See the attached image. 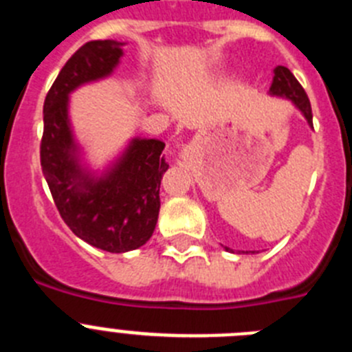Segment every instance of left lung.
Returning a JSON list of instances; mask_svg holds the SVG:
<instances>
[{
  "label": "left lung",
  "mask_w": 352,
  "mask_h": 352,
  "mask_svg": "<svg viewBox=\"0 0 352 352\" xmlns=\"http://www.w3.org/2000/svg\"><path fill=\"white\" fill-rule=\"evenodd\" d=\"M270 93L276 96H285V98L294 102V105L307 118L309 125H312V107H310L309 96H307L303 86L298 82V79L292 76V72L289 68L276 67L273 70V82L270 86Z\"/></svg>",
  "instance_id": "left-lung-1"
}]
</instances>
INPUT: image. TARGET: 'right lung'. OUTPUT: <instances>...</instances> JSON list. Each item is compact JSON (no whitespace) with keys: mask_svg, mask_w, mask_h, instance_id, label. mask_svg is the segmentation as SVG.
<instances>
[{"mask_svg":"<svg viewBox=\"0 0 352 352\" xmlns=\"http://www.w3.org/2000/svg\"><path fill=\"white\" fill-rule=\"evenodd\" d=\"M123 43L93 40L72 54L43 102L40 164L54 204L72 232L111 254L135 250L151 238L160 210V179L169 164L158 139H133L102 178L79 164L68 121V95L111 76Z\"/></svg>","mask_w":352,"mask_h":352,"instance_id":"1","label":"right lung"}]
</instances>
